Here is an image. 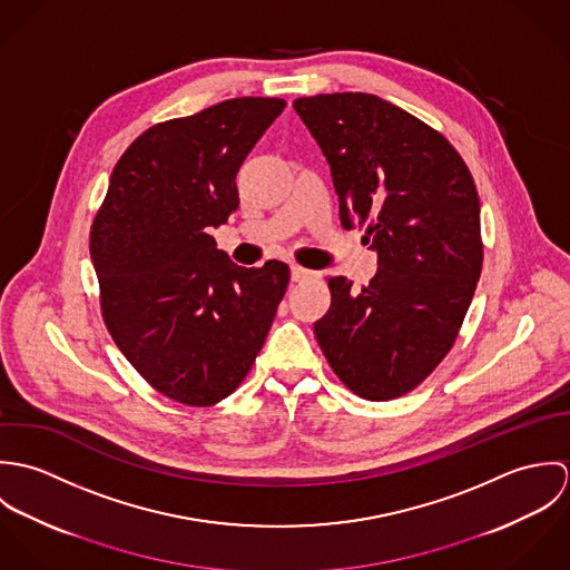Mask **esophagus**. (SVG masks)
<instances>
[{
	"label": "esophagus",
	"mask_w": 570,
	"mask_h": 570,
	"mask_svg": "<svg viewBox=\"0 0 570 570\" xmlns=\"http://www.w3.org/2000/svg\"><path fill=\"white\" fill-rule=\"evenodd\" d=\"M289 269H292V281H294V283H307V281L318 278V272L307 269V267H301V265H292Z\"/></svg>",
	"instance_id": "obj_1"
}]
</instances>
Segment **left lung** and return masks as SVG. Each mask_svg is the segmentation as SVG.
<instances>
[{"label":"left lung","mask_w":570,"mask_h":570,"mask_svg":"<svg viewBox=\"0 0 570 570\" xmlns=\"http://www.w3.org/2000/svg\"><path fill=\"white\" fill-rule=\"evenodd\" d=\"M331 168L344 228L366 226L377 274L328 278L314 333L355 395L416 389L452 348L483 267L481 202L459 151L402 107L362 91L296 98Z\"/></svg>","instance_id":"left-lung-1"}]
</instances>
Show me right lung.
Returning <instances> with one entry per match:
<instances>
[{
    "label": "right lung",
    "mask_w": 570,
    "mask_h": 570,
    "mask_svg": "<svg viewBox=\"0 0 570 570\" xmlns=\"http://www.w3.org/2000/svg\"><path fill=\"white\" fill-rule=\"evenodd\" d=\"M283 98H230L154 125L114 166L89 254L102 321L163 395L213 406L252 368L289 283L283 261L239 267L210 228L239 206L237 173Z\"/></svg>",
    "instance_id": "1"
}]
</instances>
